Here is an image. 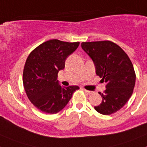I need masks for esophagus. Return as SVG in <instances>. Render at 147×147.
<instances>
[{
  "instance_id": "obj_1",
  "label": "esophagus",
  "mask_w": 147,
  "mask_h": 147,
  "mask_svg": "<svg viewBox=\"0 0 147 147\" xmlns=\"http://www.w3.org/2000/svg\"><path fill=\"white\" fill-rule=\"evenodd\" d=\"M82 90H84V91H85V93H89V94H91V93H93V92H92V91H90V90H86V89H85V88H82Z\"/></svg>"
}]
</instances>
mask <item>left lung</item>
<instances>
[{
  "mask_svg": "<svg viewBox=\"0 0 147 147\" xmlns=\"http://www.w3.org/2000/svg\"><path fill=\"white\" fill-rule=\"evenodd\" d=\"M82 48L93 59L96 74L106 83V89L98 93L102 103L94 107L97 112L110 115L128 102L136 83V73L130 59L117 44L109 41L83 42Z\"/></svg>",
  "mask_w": 147,
  "mask_h": 147,
  "instance_id": "1",
  "label": "left lung"
}]
</instances>
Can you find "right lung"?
Masks as SVG:
<instances>
[{"label":"right lung","mask_w":147,"mask_h":147,"mask_svg":"<svg viewBox=\"0 0 147 147\" xmlns=\"http://www.w3.org/2000/svg\"><path fill=\"white\" fill-rule=\"evenodd\" d=\"M80 42L50 40L30 53L23 73V83L30 102L39 110L54 114L66 106L78 86L61 87L59 70L64 69L66 58L75 51Z\"/></svg>","instance_id":"add662e5"}]
</instances>
